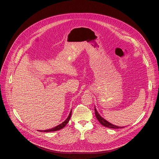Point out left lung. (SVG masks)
<instances>
[{
    "label": "left lung",
    "instance_id": "obj_1",
    "mask_svg": "<svg viewBox=\"0 0 159 159\" xmlns=\"http://www.w3.org/2000/svg\"><path fill=\"white\" fill-rule=\"evenodd\" d=\"M94 109H95V115H96V118L98 119V120L99 121V123L104 126L105 127H107V128H113V129H118V128H124L123 126V127H120V126H116V125H112L110 123H109L107 121H106V120H104L102 117H101L99 113L98 112L97 110L96 109V107H94Z\"/></svg>",
    "mask_w": 159,
    "mask_h": 159
}]
</instances>
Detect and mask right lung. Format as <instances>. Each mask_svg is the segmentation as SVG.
<instances>
[{
	"instance_id": "add662e5",
	"label": "right lung",
	"mask_w": 159,
	"mask_h": 159,
	"mask_svg": "<svg viewBox=\"0 0 159 159\" xmlns=\"http://www.w3.org/2000/svg\"><path fill=\"white\" fill-rule=\"evenodd\" d=\"M71 115H72V111H70V114L69 115V116H68V118L66 119V120L65 121H63L62 123H61L60 125L53 128H51V129H46V130H40L39 131H43V132H49V131H58V130H60L61 129H62L63 128H64L65 126V125L68 123V122L69 121L70 119V117H71Z\"/></svg>"
}]
</instances>
